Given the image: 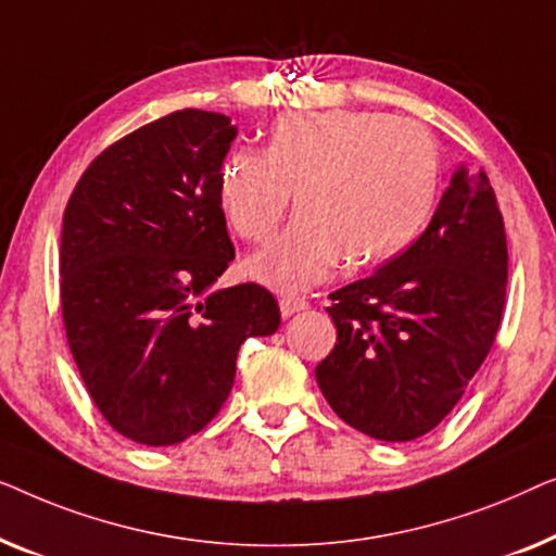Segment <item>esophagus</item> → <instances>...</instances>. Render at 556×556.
Segmentation results:
<instances>
[{
    "instance_id": "1",
    "label": "esophagus",
    "mask_w": 556,
    "mask_h": 556,
    "mask_svg": "<svg viewBox=\"0 0 556 556\" xmlns=\"http://www.w3.org/2000/svg\"><path fill=\"white\" fill-rule=\"evenodd\" d=\"M309 307V302L304 300V296H281L279 300V309H281V317H292V315H296V312H302V309H307Z\"/></svg>"
}]
</instances>
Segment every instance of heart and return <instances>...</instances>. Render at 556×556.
I'll use <instances>...</instances> for the list:
<instances>
[{
	"mask_svg": "<svg viewBox=\"0 0 556 556\" xmlns=\"http://www.w3.org/2000/svg\"><path fill=\"white\" fill-rule=\"evenodd\" d=\"M441 181V155L420 123L386 113L287 115L267 148H237L218 170V206L252 244L275 237L292 193L294 224L252 256L249 277L300 292L345 262L372 267L401 254L424 229Z\"/></svg>",
	"mask_w": 556,
	"mask_h": 556,
	"instance_id": "b5f03b06",
	"label": "heart"
}]
</instances>
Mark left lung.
Segmentation results:
<instances>
[{
    "label": "left lung",
    "mask_w": 556,
    "mask_h": 556,
    "mask_svg": "<svg viewBox=\"0 0 556 556\" xmlns=\"http://www.w3.org/2000/svg\"><path fill=\"white\" fill-rule=\"evenodd\" d=\"M506 277L504 216L486 170L458 168L405 252L330 294L338 342L315 370L330 408L378 441L433 431L494 345Z\"/></svg>",
    "instance_id": "8db88e82"
}]
</instances>
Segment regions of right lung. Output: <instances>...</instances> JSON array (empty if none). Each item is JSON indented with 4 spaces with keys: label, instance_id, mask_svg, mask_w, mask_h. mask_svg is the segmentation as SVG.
I'll use <instances>...</instances> for the list:
<instances>
[{
    "label": "right lung",
    "instance_id": "obj_1",
    "mask_svg": "<svg viewBox=\"0 0 556 556\" xmlns=\"http://www.w3.org/2000/svg\"><path fill=\"white\" fill-rule=\"evenodd\" d=\"M237 128L186 108L108 146L62 216L60 304L92 403L121 435L174 445L222 410L247 338L277 332L262 285L214 289L233 260L218 170Z\"/></svg>",
    "mask_w": 556,
    "mask_h": 556
}]
</instances>
